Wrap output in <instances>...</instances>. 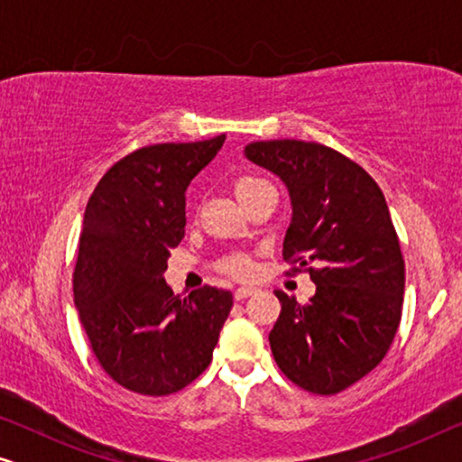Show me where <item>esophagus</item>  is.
Wrapping results in <instances>:
<instances>
[{
	"instance_id": "34e87169",
	"label": "esophagus",
	"mask_w": 462,
	"mask_h": 462,
	"mask_svg": "<svg viewBox=\"0 0 462 462\" xmlns=\"http://www.w3.org/2000/svg\"><path fill=\"white\" fill-rule=\"evenodd\" d=\"M256 292V288H250V286H242V288H237L236 290V300H244V299H248V296H252Z\"/></svg>"
}]
</instances>
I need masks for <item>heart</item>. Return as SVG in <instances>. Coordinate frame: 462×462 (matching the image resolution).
<instances>
[{"instance_id": "b5f03b06", "label": "heart", "mask_w": 462, "mask_h": 462, "mask_svg": "<svg viewBox=\"0 0 462 462\" xmlns=\"http://www.w3.org/2000/svg\"><path fill=\"white\" fill-rule=\"evenodd\" d=\"M264 187H269V182L252 174H242L233 180V193H236V198L239 201H245L250 195L258 193ZM220 269L233 277H250L254 273V261L244 254H231L220 261Z\"/></svg>"}]
</instances>
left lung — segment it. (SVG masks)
Wrapping results in <instances>:
<instances>
[{
    "mask_svg": "<svg viewBox=\"0 0 462 462\" xmlns=\"http://www.w3.org/2000/svg\"><path fill=\"white\" fill-rule=\"evenodd\" d=\"M245 157L286 182L292 220L282 254L315 283L305 305L275 290L271 351L300 389L340 393L383 362L402 319L406 277L387 201L359 163L326 144L261 141Z\"/></svg>",
    "mask_w": 462,
    "mask_h": 462,
    "instance_id": "8db88e82",
    "label": "left lung"
}]
</instances>
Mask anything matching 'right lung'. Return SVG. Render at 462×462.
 Returning <instances> with one entry per match:
<instances>
[{"mask_svg":"<svg viewBox=\"0 0 462 462\" xmlns=\"http://www.w3.org/2000/svg\"><path fill=\"white\" fill-rule=\"evenodd\" d=\"M225 134L151 144L106 170L86 206L73 296L98 364L141 395L185 389L212 362L229 318V290L204 286L179 299L163 280L185 236V191Z\"/></svg>","mask_w":462,"mask_h":462,"instance_id":"obj_1","label":"right lung"}]
</instances>
